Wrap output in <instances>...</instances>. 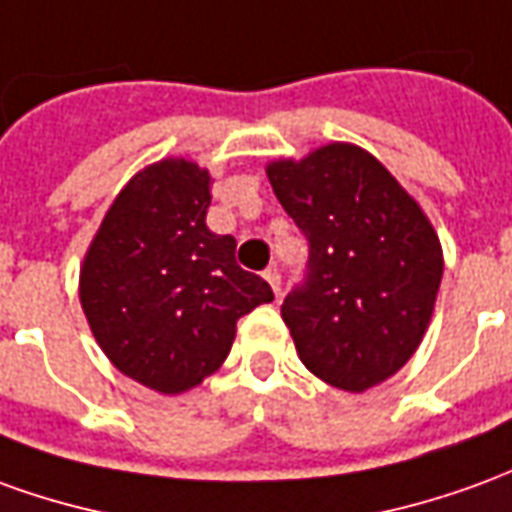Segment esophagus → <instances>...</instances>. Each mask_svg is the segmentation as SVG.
Returning <instances> with one entry per match:
<instances>
[{
	"instance_id": "esophagus-1",
	"label": "esophagus",
	"mask_w": 512,
	"mask_h": 512,
	"mask_svg": "<svg viewBox=\"0 0 512 512\" xmlns=\"http://www.w3.org/2000/svg\"><path fill=\"white\" fill-rule=\"evenodd\" d=\"M263 277H266L268 285H271V291H274V293H277V296H280V291H282V277H280V271H277V268H266V274H263Z\"/></svg>"
}]
</instances>
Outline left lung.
<instances>
[{
    "instance_id": "8db88e82",
    "label": "left lung",
    "mask_w": 512,
    "mask_h": 512,
    "mask_svg": "<svg viewBox=\"0 0 512 512\" xmlns=\"http://www.w3.org/2000/svg\"><path fill=\"white\" fill-rule=\"evenodd\" d=\"M266 174L307 241L305 282L282 302L299 360L341 391L380 385L432 318L443 252L430 219L360 146L327 144Z\"/></svg>"
}]
</instances>
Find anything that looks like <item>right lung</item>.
<instances>
[{"label":"right lung","mask_w":512,"mask_h":512,"mask_svg":"<svg viewBox=\"0 0 512 512\" xmlns=\"http://www.w3.org/2000/svg\"><path fill=\"white\" fill-rule=\"evenodd\" d=\"M210 174L169 157L116 196L82 260L80 302L110 363L157 393H182L227 360L238 318L274 293L207 230Z\"/></svg>","instance_id":"right-lung-1"}]
</instances>
